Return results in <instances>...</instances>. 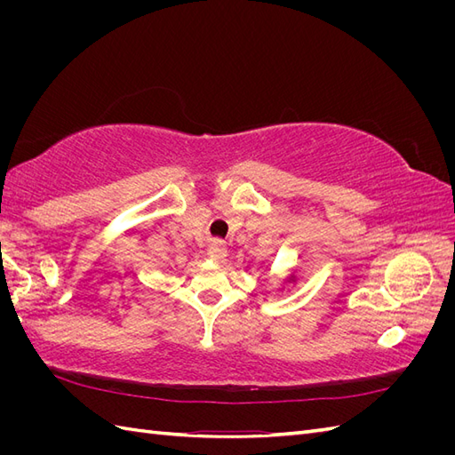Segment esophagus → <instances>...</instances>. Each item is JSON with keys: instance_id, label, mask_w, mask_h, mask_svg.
<instances>
[{"instance_id": "obj_1", "label": "esophagus", "mask_w": 455, "mask_h": 455, "mask_svg": "<svg viewBox=\"0 0 455 455\" xmlns=\"http://www.w3.org/2000/svg\"><path fill=\"white\" fill-rule=\"evenodd\" d=\"M226 254H228V249H226L224 241L214 239V241H211L209 246H206V256H209L211 259H222V258H226Z\"/></svg>"}]
</instances>
